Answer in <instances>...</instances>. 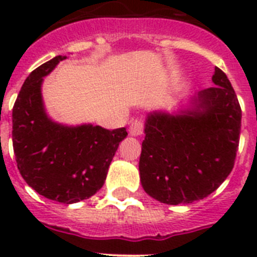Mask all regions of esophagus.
<instances>
[{"instance_id":"1","label":"esophagus","mask_w":257,"mask_h":257,"mask_svg":"<svg viewBox=\"0 0 257 257\" xmlns=\"http://www.w3.org/2000/svg\"><path fill=\"white\" fill-rule=\"evenodd\" d=\"M130 135L131 136H140L144 134V122L140 119H135L130 124Z\"/></svg>"}]
</instances>
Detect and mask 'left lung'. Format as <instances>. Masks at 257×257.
Here are the masks:
<instances>
[{"label": "left lung", "instance_id": "left-lung-1", "mask_svg": "<svg viewBox=\"0 0 257 257\" xmlns=\"http://www.w3.org/2000/svg\"><path fill=\"white\" fill-rule=\"evenodd\" d=\"M216 86L199 91L192 109L149 113L139 171L144 190L166 205L208 197L228 178L239 144L242 110L226 74L215 68Z\"/></svg>", "mask_w": 257, "mask_h": 257}]
</instances>
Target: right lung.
<instances>
[{"label":"right lung","mask_w":257,"mask_h":257,"mask_svg":"<svg viewBox=\"0 0 257 257\" xmlns=\"http://www.w3.org/2000/svg\"><path fill=\"white\" fill-rule=\"evenodd\" d=\"M67 56L36 68L24 81L13 108V147L18 169L29 187L52 201L70 205L94 196L126 128L69 127L47 117L41 95L44 77Z\"/></svg>","instance_id":"add662e5"}]
</instances>
